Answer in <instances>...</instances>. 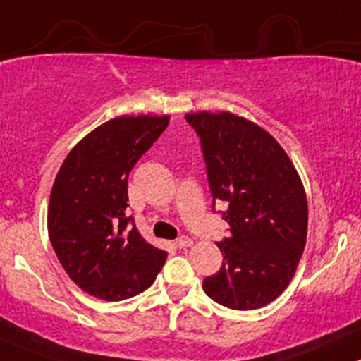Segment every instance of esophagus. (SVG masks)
I'll list each match as a JSON object with an SVG mask.
<instances>
[{"label":"esophagus","mask_w":361,"mask_h":361,"mask_svg":"<svg viewBox=\"0 0 361 361\" xmlns=\"http://www.w3.org/2000/svg\"><path fill=\"white\" fill-rule=\"evenodd\" d=\"M174 245H176L178 248H187V247H192L193 241L188 238V236H183V238H178L176 241H174Z\"/></svg>","instance_id":"34e87169"}]
</instances>
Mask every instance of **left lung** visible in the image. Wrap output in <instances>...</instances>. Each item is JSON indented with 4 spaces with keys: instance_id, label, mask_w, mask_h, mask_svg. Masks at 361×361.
<instances>
[{
    "instance_id": "left-lung-1",
    "label": "left lung",
    "mask_w": 361,
    "mask_h": 361,
    "mask_svg": "<svg viewBox=\"0 0 361 361\" xmlns=\"http://www.w3.org/2000/svg\"><path fill=\"white\" fill-rule=\"evenodd\" d=\"M200 137L214 200L228 238L217 243L223 267L204 279V291L233 310L276 300L295 276L307 241L308 205L300 174L277 140L257 123L233 113H190Z\"/></svg>"
}]
</instances>
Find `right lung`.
Returning a JSON list of instances; mask_svg holds the SVG:
<instances>
[{
  "mask_svg": "<svg viewBox=\"0 0 361 361\" xmlns=\"http://www.w3.org/2000/svg\"><path fill=\"white\" fill-rule=\"evenodd\" d=\"M169 116H118L70 150L56 174L47 231L59 264L89 295L121 302L145 291L168 253L142 238L128 207V174Z\"/></svg>",
  "mask_w": 361,
  "mask_h": 361,
  "instance_id": "obj_1",
  "label": "right lung"
}]
</instances>
